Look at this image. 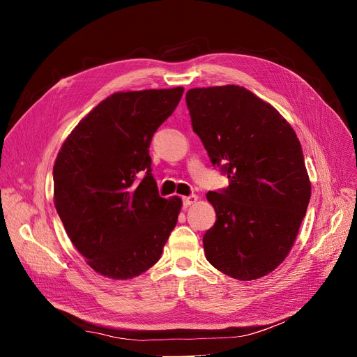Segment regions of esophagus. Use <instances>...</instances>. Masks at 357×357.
Here are the masks:
<instances>
[{
  "instance_id": "34e87169",
  "label": "esophagus",
  "mask_w": 357,
  "mask_h": 357,
  "mask_svg": "<svg viewBox=\"0 0 357 357\" xmlns=\"http://www.w3.org/2000/svg\"><path fill=\"white\" fill-rule=\"evenodd\" d=\"M183 207H191L192 204H195L198 201L197 195H191V197H183Z\"/></svg>"
}]
</instances>
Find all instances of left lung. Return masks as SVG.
Instances as JSON below:
<instances>
[{
  "label": "left lung",
  "instance_id": "8db88e82",
  "mask_svg": "<svg viewBox=\"0 0 357 357\" xmlns=\"http://www.w3.org/2000/svg\"><path fill=\"white\" fill-rule=\"evenodd\" d=\"M191 124L229 188L210 191L215 224L204 252L220 272L255 280L289 255L305 217L311 182L301 143L269 102L245 86L192 88L186 92Z\"/></svg>",
  "mask_w": 357,
  "mask_h": 357
}]
</instances>
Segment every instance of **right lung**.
<instances>
[{"label": "right lung", "mask_w": 357, "mask_h": 357, "mask_svg": "<svg viewBox=\"0 0 357 357\" xmlns=\"http://www.w3.org/2000/svg\"><path fill=\"white\" fill-rule=\"evenodd\" d=\"M182 93V86L114 92L70 131L54 160L56 211L72 245L105 278L152 268L176 226L182 199L159 197L149 146Z\"/></svg>", "instance_id": "obj_1"}]
</instances>
